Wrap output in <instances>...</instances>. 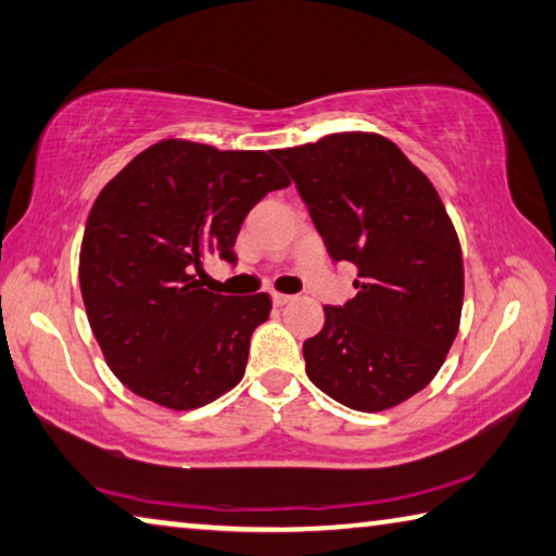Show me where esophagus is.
Returning <instances> with one entry per match:
<instances>
[{"mask_svg": "<svg viewBox=\"0 0 556 556\" xmlns=\"http://www.w3.org/2000/svg\"><path fill=\"white\" fill-rule=\"evenodd\" d=\"M290 300H293V295H286V293H273V305H276V307H283V305H288Z\"/></svg>", "mask_w": 556, "mask_h": 556, "instance_id": "1", "label": "esophagus"}]
</instances>
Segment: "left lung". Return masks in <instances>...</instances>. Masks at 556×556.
<instances>
[{
  "mask_svg": "<svg viewBox=\"0 0 556 556\" xmlns=\"http://www.w3.org/2000/svg\"><path fill=\"white\" fill-rule=\"evenodd\" d=\"M334 261L356 266V298L325 307L303 344L319 391L358 413L420 393L459 332L464 258L430 178L374 131L329 134L278 149Z\"/></svg>",
  "mask_w": 556,
  "mask_h": 556,
  "instance_id": "8db88e82",
  "label": "left lung"
}]
</instances>
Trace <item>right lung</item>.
I'll return each mask as SVG.
<instances>
[{
    "instance_id": "add662e5",
    "label": "right lung",
    "mask_w": 556,
    "mask_h": 556,
    "mask_svg": "<svg viewBox=\"0 0 556 556\" xmlns=\"http://www.w3.org/2000/svg\"><path fill=\"white\" fill-rule=\"evenodd\" d=\"M273 151H219L165 139L104 185L80 247V290L106 366L168 410H194L237 386L270 295H219L194 273L233 263L241 222L288 188Z\"/></svg>"
}]
</instances>
